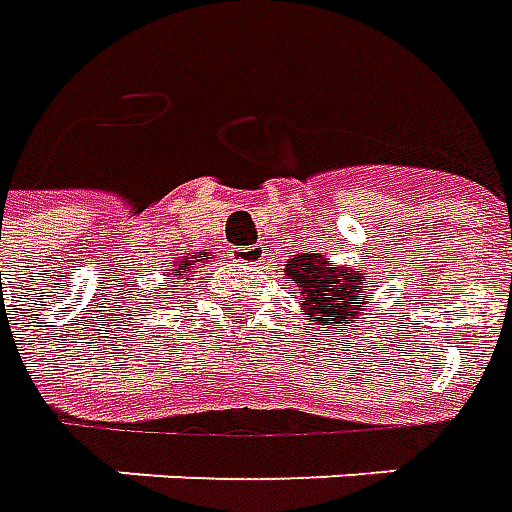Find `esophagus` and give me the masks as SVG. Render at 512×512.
<instances>
[{
    "mask_svg": "<svg viewBox=\"0 0 512 512\" xmlns=\"http://www.w3.org/2000/svg\"><path fill=\"white\" fill-rule=\"evenodd\" d=\"M233 257H236L241 266H260L266 260V249L260 244L238 246V249H233Z\"/></svg>",
    "mask_w": 512,
    "mask_h": 512,
    "instance_id": "1",
    "label": "esophagus"
}]
</instances>
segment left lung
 <instances>
[{
	"instance_id": "8db88e82",
	"label": "left lung",
	"mask_w": 512,
	"mask_h": 512,
	"mask_svg": "<svg viewBox=\"0 0 512 512\" xmlns=\"http://www.w3.org/2000/svg\"><path fill=\"white\" fill-rule=\"evenodd\" d=\"M285 276L304 295L301 304L314 325L361 317V306L366 304V276L358 268H333L325 255L301 252L287 260Z\"/></svg>"
}]
</instances>
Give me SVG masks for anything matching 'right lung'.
<instances>
[{"label":"right lung","mask_w":512,"mask_h":512,"mask_svg":"<svg viewBox=\"0 0 512 512\" xmlns=\"http://www.w3.org/2000/svg\"><path fill=\"white\" fill-rule=\"evenodd\" d=\"M203 260H208V257L203 255ZM195 263H200V260H195V257H184V260H179V268L173 271V276H176V279H187L189 268H195ZM173 287H176V285H173Z\"/></svg>","instance_id":"right-lung-1"}]
</instances>
